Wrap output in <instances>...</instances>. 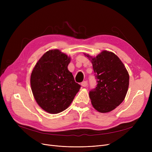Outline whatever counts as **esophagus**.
<instances>
[{
	"mask_svg": "<svg viewBox=\"0 0 152 152\" xmlns=\"http://www.w3.org/2000/svg\"><path fill=\"white\" fill-rule=\"evenodd\" d=\"M81 86H82V87H86L87 86V81H83L81 83Z\"/></svg>",
	"mask_w": 152,
	"mask_h": 152,
	"instance_id": "obj_1",
	"label": "esophagus"
}]
</instances>
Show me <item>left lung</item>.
I'll return each mask as SVG.
<instances>
[{
  "label": "left lung",
  "instance_id": "obj_1",
  "mask_svg": "<svg viewBox=\"0 0 152 152\" xmlns=\"http://www.w3.org/2000/svg\"><path fill=\"white\" fill-rule=\"evenodd\" d=\"M86 55V54H85ZM89 58L93 63L97 85L89 91L93 107L101 113L111 112L125 98L129 76L125 66L117 56L103 50L96 58Z\"/></svg>",
  "mask_w": 152,
  "mask_h": 152
}]
</instances>
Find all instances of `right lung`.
Here are the masks:
<instances>
[{
  "label": "right lung",
  "instance_id": "right-lung-1",
  "mask_svg": "<svg viewBox=\"0 0 152 152\" xmlns=\"http://www.w3.org/2000/svg\"><path fill=\"white\" fill-rule=\"evenodd\" d=\"M70 58L58 49L40 58L31 72L30 84L37 103L45 112L58 113L72 103L80 85L68 70Z\"/></svg>",
  "mask_w": 152,
  "mask_h": 152
}]
</instances>
